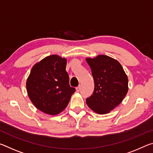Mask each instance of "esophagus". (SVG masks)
<instances>
[{
    "label": "esophagus",
    "mask_w": 153,
    "mask_h": 153,
    "mask_svg": "<svg viewBox=\"0 0 153 153\" xmlns=\"http://www.w3.org/2000/svg\"><path fill=\"white\" fill-rule=\"evenodd\" d=\"M80 90H81V85H79V86L76 88V91L79 92Z\"/></svg>",
    "instance_id": "34e87169"
}]
</instances>
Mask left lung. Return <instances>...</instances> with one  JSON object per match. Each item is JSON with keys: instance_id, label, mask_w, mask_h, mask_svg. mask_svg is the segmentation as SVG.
<instances>
[{"instance_id": "8db88e82", "label": "left lung", "mask_w": 153, "mask_h": 153, "mask_svg": "<svg viewBox=\"0 0 153 153\" xmlns=\"http://www.w3.org/2000/svg\"><path fill=\"white\" fill-rule=\"evenodd\" d=\"M86 60L94 81V92L86 98V104L98 114L109 113L122 102L128 93V76L121 65L108 56L99 55Z\"/></svg>"}]
</instances>
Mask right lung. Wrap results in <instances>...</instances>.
<instances>
[{
    "label": "right lung",
    "instance_id": "1",
    "mask_svg": "<svg viewBox=\"0 0 153 153\" xmlns=\"http://www.w3.org/2000/svg\"><path fill=\"white\" fill-rule=\"evenodd\" d=\"M66 64L65 58L52 55L31 69L26 82L27 92L33 105L43 113L51 115L60 113L76 91L69 86Z\"/></svg>",
    "mask_w": 153,
    "mask_h": 153
}]
</instances>
